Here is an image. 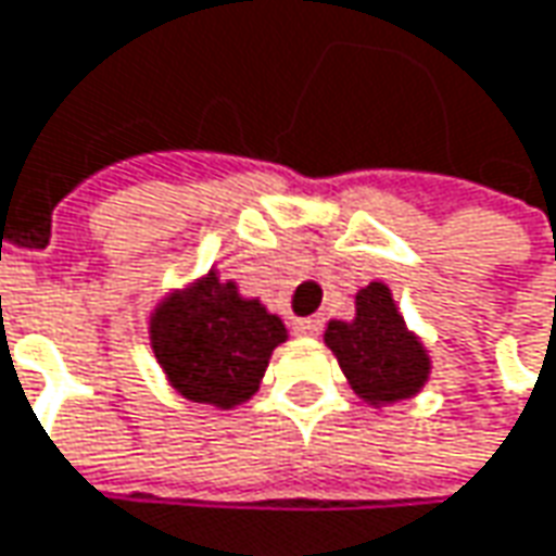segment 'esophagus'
Returning a JSON list of instances; mask_svg holds the SVG:
<instances>
[{"label":"esophagus","instance_id":"1","mask_svg":"<svg viewBox=\"0 0 556 556\" xmlns=\"http://www.w3.org/2000/svg\"><path fill=\"white\" fill-rule=\"evenodd\" d=\"M293 331L303 333V337H315V333L321 331V321L318 318H296L293 321Z\"/></svg>","mask_w":556,"mask_h":556}]
</instances>
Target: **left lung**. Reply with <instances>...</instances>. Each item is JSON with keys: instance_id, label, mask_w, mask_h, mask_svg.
I'll return each mask as SVG.
<instances>
[{"instance_id": "8db88e82", "label": "left lung", "mask_w": 556, "mask_h": 556, "mask_svg": "<svg viewBox=\"0 0 556 556\" xmlns=\"http://www.w3.org/2000/svg\"><path fill=\"white\" fill-rule=\"evenodd\" d=\"M325 343L337 355L355 393L371 405L415 395L430 374V358L420 340L408 333L390 288L380 281L358 290L355 321H331Z\"/></svg>"}]
</instances>
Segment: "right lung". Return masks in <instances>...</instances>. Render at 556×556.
<instances>
[{"mask_svg": "<svg viewBox=\"0 0 556 556\" xmlns=\"http://www.w3.org/2000/svg\"><path fill=\"white\" fill-rule=\"evenodd\" d=\"M288 340L278 315L244 300L235 281L210 271L163 300L151 318V350L169 383L191 402L231 408L260 390L271 350Z\"/></svg>", "mask_w": 556, "mask_h": 556, "instance_id": "add662e5", "label": "right lung"}]
</instances>
